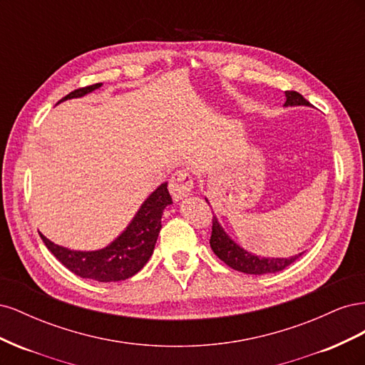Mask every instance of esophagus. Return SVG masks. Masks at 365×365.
I'll return each mask as SVG.
<instances>
[{"mask_svg": "<svg viewBox=\"0 0 365 365\" xmlns=\"http://www.w3.org/2000/svg\"><path fill=\"white\" fill-rule=\"evenodd\" d=\"M192 189H193V181H192V176L189 172L178 170L172 176L170 184H169V190H170V195L175 201L184 200V197L190 195Z\"/></svg>", "mask_w": 365, "mask_h": 365, "instance_id": "1", "label": "esophagus"}]
</instances>
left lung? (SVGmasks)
<instances>
[{
	"label": "left lung",
	"mask_w": 365,
	"mask_h": 365,
	"mask_svg": "<svg viewBox=\"0 0 365 365\" xmlns=\"http://www.w3.org/2000/svg\"><path fill=\"white\" fill-rule=\"evenodd\" d=\"M286 102L284 108L288 106H311L306 98L295 91H286L284 93ZM205 201L208 200L205 197ZM210 247H212L216 256L227 263L230 268L236 271L254 274V275H263L271 272H279L284 268H288L291 263H294L303 252L295 254L291 257H260L256 256L247 250L242 248L239 244L230 237V235L220 225L216 216H213V228H212V237H210Z\"/></svg>",
	"instance_id": "1"
}]
</instances>
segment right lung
<instances>
[{
  "instance_id": "obj_1",
  "label": "right lung",
  "mask_w": 365,
  "mask_h": 365,
  "mask_svg": "<svg viewBox=\"0 0 365 365\" xmlns=\"http://www.w3.org/2000/svg\"><path fill=\"white\" fill-rule=\"evenodd\" d=\"M102 85L96 83L81 88L65 96L61 102L81 98L98 90ZM170 204L172 197L168 190V182H163L140 205L128 227L101 250H70L54 244L42 233L39 235L53 256L79 277L102 283L121 282L137 274L150 259L161 230L163 212Z\"/></svg>"
}]
</instances>
